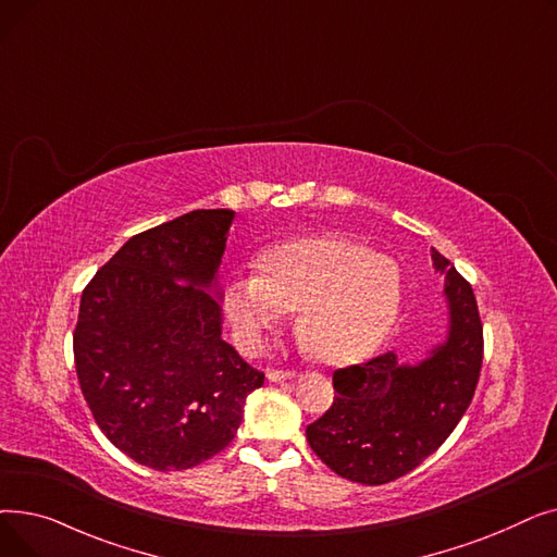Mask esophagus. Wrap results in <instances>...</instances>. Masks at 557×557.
I'll list each match as a JSON object with an SVG mask.
<instances>
[{"mask_svg":"<svg viewBox=\"0 0 557 557\" xmlns=\"http://www.w3.org/2000/svg\"><path fill=\"white\" fill-rule=\"evenodd\" d=\"M267 376H269V382L282 384V382H290V379H296V372H288V370H269Z\"/></svg>","mask_w":557,"mask_h":557,"instance_id":"34e87169","label":"esophagus"}]
</instances>
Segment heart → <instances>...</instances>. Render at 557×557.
<instances>
[{"label": "heart", "mask_w": 557, "mask_h": 557, "mask_svg": "<svg viewBox=\"0 0 557 557\" xmlns=\"http://www.w3.org/2000/svg\"><path fill=\"white\" fill-rule=\"evenodd\" d=\"M259 273L225 284V311L246 347L298 311V334L325 363L370 357L397 323L404 280L397 261L343 234H313L259 255Z\"/></svg>", "instance_id": "1"}]
</instances>
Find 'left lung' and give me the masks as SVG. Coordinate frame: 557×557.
I'll use <instances>...</instances> for the list:
<instances>
[{"instance_id":"left-lung-1","label":"left lung","mask_w":557,"mask_h":557,"mask_svg":"<svg viewBox=\"0 0 557 557\" xmlns=\"http://www.w3.org/2000/svg\"><path fill=\"white\" fill-rule=\"evenodd\" d=\"M431 261L445 277V338L416 363L386 352L336 370L332 408L307 426L315 456L343 479L384 485L416 470L447 441L474 397L483 361L474 290L435 248Z\"/></svg>"}]
</instances>
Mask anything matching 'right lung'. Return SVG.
Segmentation results:
<instances>
[{
	"label": "right lung",
	"mask_w": 557,
	"mask_h": 557,
	"mask_svg": "<svg viewBox=\"0 0 557 557\" xmlns=\"http://www.w3.org/2000/svg\"><path fill=\"white\" fill-rule=\"evenodd\" d=\"M232 210H194L131 237L85 286L78 384L108 441L181 472L230 445L263 384L223 341L219 267Z\"/></svg>",
	"instance_id": "add662e5"
}]
</instances>
